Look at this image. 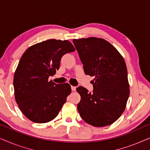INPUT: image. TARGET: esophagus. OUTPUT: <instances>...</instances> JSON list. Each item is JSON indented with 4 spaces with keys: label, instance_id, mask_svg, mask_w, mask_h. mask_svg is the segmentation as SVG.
<instances>
[{
    "label": "esophagus",
    "instance_id": "34e87169",
    "mask_svg": "<svg viewBox=\"0 0 150 150\" xmlns=\"http://www.w3.org/2000/svg\"><path fill=\"white\" fill-rule=\"evenodd\" d=\"M71 91H75L76 89V87H74V86H71Z\"/></svg>",
    "mask_w": 150,
    "mask_h": 150
}]
</instances>
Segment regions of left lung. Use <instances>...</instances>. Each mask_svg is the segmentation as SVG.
I'll return each instance as SVG.
<instances>
[{"mask_svg": "<svg viewBox=\"0 0 150 150\" xmlns=\"http://www.w3.org/2000/svg\"><path fill=\"white\" fill-rule=\"evenodd\" d=\"M85 74L94 76L93 92L80 87L77 105L80 115L96 127L112 124L126 106L130 89L124 58L111 44L102 38L73 40Z\"/></svg>", "mask_w": 150, "mask_h": 150, "instance_id": "left-lung-1", "label": "left lung"}]
</instances>
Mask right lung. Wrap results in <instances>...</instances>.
<instances>
[{
  "mask_svg": "<svg viewBox=\"0 0 150 150\" xmlns=\"http://www.w3.org/2000/svg\"><path fill=\"white\" fill-rule=\"evenodd\" d=\"M75 51L67 40L52 39L33 45L20 59L14 74L15 99L22 113L38 124L56 117L71 93L68 83L48 81L60 67L65 54Z\"/></svg>",
  "mask_w": 150,
  "mask_h": 150,
  "instance_id": "add662e5",
  "label": "right lung"
}]
</instances>
